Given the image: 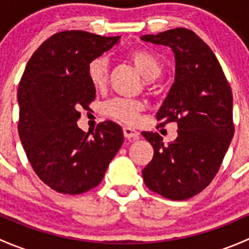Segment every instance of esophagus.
<instances>
[{
	"label": "esophagus",
	"instance_id": "esophagus-1",
	"mask_svg": "<svg viewBox=\"0 0 249 249\" xmlns=\"http://www.w3.org/2000/svg\"><path fill=\"white\" fill-rule=\"evenodd\" d=\"M123 132H124L125 139L137 140V139H139V136H140V132L137 131V130H135L134 127H130V126L123 127Z\"/></svg>",
	"mask_w": 249,
	"mask_h": 249
}]
</instances>
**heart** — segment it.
Listing matches in <instances>:
<instances>
[{
    "mask_svg": "<svg viewBox=\"0 0 249 249\" xmlns=\"http://www.w3.org/2000/svg\"><path fill=\"white\" fill-rule=\"evenodd\" d=\"M129 59L144 80H153L161 73V62L150 52L135 50L129 55ZM107 72H108V62L105 56L95 57L89 62L87 69L88 79L95 89H101L105 87L107 82ZM142 109V102L130 99H114L104 107L107 115L127 124H135Z\"/></svg>",
    "mask_w": 249,
    "mask_h": 249,
    "instance_id": "1",
    "label": "heart"
}]
</instances>
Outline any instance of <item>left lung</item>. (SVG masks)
Returning <instances> with one entry per match:
<instances>
[{
	"label": "left lung",
	"instance_id": "1",
	"mask_svg": "<svg viewBox=\"0 0 249 249\" xmlns=\"http://www.w3.org/2000/svg\"><path fill=\"white\" fill-rule=\"evenodd\" d=\"M141 39L170 47L175 55V80L157 118L160 125L178 126L177 139L167 145L157 132H142L154 149L143 180L166 199L187 200L212 182L231 142V89L211 48L192 30L178 27Z\"/></svg>",
	"mask_w": 249,
	"mask_h": 249
}]
</instances>
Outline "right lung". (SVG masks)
Instances as JSON below:
<instances>
[{"label": "right lung", "mask_w": 249, "mask_h": 249, "mask_svg": "<svg viewBox=\"0 0 249 249\" xmlns=\"http://www.w3.org/2000/svg\"><path fill=\"white\" fill-rule=\"evenodd\" d=\"M119 38L79 30L55 34L34 53L20 80V141L36 175L62 194H82L100 184L124 141L122 127L109 120L91 135L77 125L78 109L96 94L88 65Z\"/></svg>", "instance_id": "obj_1"}]
</instances>
